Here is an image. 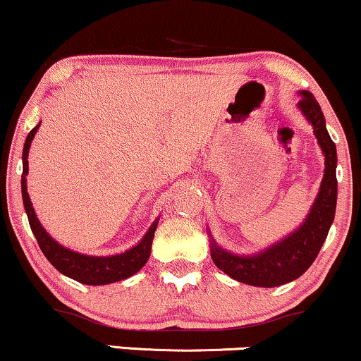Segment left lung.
<instances>
[{"instance_id": "1", "label": "left lung", "mask_w": 361, "mask_h": 361, "mask_svg": "<svg viewBox=\"0 0 361 361\" xmlns=\"http://www.w3.org/2000/svg\"><path fill=\"white\" fill-rule=\"evenodd\" d=\"M298 106L312 123L314 136L325 154V176L322 180L320 193L314 200L308 218L295 233L286 236L280 243L270 246L253 257H238L221 250L212 240V258L214 264L236 281L253 286L283 285L296 280L308 270L320 253L323 241L326 240L336 208V147L328 135L325 116L317 99L310 91H302Z\"/></svg>"}]
</instances>
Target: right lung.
<instances>
[{
	"label": "right lung",
	"instance_id": "add662e5",
	"mask_svg": "<svg viewBox=\"0 0 361 361\" xmlns=\"http://www.w3.org/2000/svg\"><path fill=\"white\" fill-rule=\"evenodd\" d=\"M41 123H38L30 135L26 136L25 148H23V176H21V193L23 203H25L26 214H28V221L31 231L35 233V238L38 241L41 252L48 258V262L61 271L63 275L73 278V280L85 283V285H106V283H115L125 278L135 275L136 271L145 267L148 262L149 252H152V241L157 230L158 220L149 226L147 235L140 241L135 248L128 250L121 255H113V257H88V255H81L71 250L65 248L56 243L51 236H49L41 223L36 218L33 204L30 202L28 191H26V175H28V149L31 147V140L35 138V133L38 131Z\"/></svg>",
	"mask_w": 361,
	"mask_h": 361
}]
</instances>
